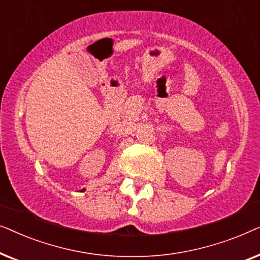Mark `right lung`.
Listing matches in <instances>:
<instances>
[{"instance_id":"obj_1","label":"right lung","mask_w":260,"mask_h":260,"mask_svg":"<svg viewBox=\"0 0 260 260\" xmlns=\"http://www.w3.org/2000/svg\"><path fill=\"white\" fill-rule=\"evenodd\" d=\"M84 190H85V189H83V190H81V191H84Z\"/></svg>"}]
</instances>
